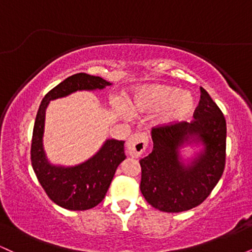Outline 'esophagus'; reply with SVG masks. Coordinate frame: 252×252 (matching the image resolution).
Wrapping results in <instances>:
<instances>
[{"label":"esophagus","instance_id":"34e87169","mask_svg":"<svg viewBox=\"0 0 252 252\" xmlns=\"http://www.w3.org/2000/svg\"><path fill=\"white\" fill-rule=\"evenodd\" d=\"M148 146V136L144 132H136L126 141V149L131 158H140Z\"/></svg>","mask_w":252,"mask_h":252}]
</instances>
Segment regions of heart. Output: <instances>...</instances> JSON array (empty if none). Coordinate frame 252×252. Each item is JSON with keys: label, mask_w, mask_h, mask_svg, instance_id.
<instances>
[{"label": "heart", "mask_w": 252, "mask_h": 252, "mask_svg": "<svg viewBox=\"0 0 252 252\" xmlns=\"http://www.w3.org/2000/svg\"><path fill=\"white\" fill-rule=\"evenodd\" d=\"M196 108V99L189 91H181L176 86L147 85L136 91L130 102L135 112H154L162 109L158 122L172 124L184 122L192 116Z\"/></svg>", "instance_id": "heart-1"}]
</instances>
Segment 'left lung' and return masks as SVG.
<instances>
[{
    "label": "left lung",
    "mask_w": 252,
    "mask_h": 252,
    "mask_svg": "<svg viewBox=\"0 0 252 252\" xmlns=\"http://www.w3.org/2000/svg\"><path fill=\"white\" fill-rule=\"evenodd\" d=\"M190 123L152 129L153 152L141 158V192L162 212H182L200 205L218 184L226 158V122L205 89ZM201 142L204 150L189 164L181 161L180 148Z\"/></svg>",
    "instance_id": "8db88e82"
}]
</instances>
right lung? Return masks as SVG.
Here are the masks:
<instances>
[{
	"label": "right lung",
	"instance_id": "right-lung-1",
	"mask_svg": "<svg viewBox=\"0 0 252 252\" xmlns=\"http://www.w3.org/2000/svg\"><path fill=\"white\" fill-rule=\"evenodd\" d=\"M109 85L111 83L100 77L73 74L52 89L37 110L32 137V166L48 198L66 210H90L103 200L118 164L126 158L124 141L106 140L96 155L78 166H53L48 162L42 147L46 109L51 100L68 96L72 92L102 90Z\"/></svg>",
	"mask_w": 252,
	"mask_h": 252
}]
</instances>
